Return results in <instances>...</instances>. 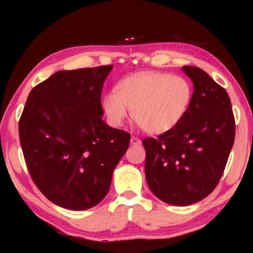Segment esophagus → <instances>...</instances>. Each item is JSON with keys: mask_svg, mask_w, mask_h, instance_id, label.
<instances>
[{"mask_svg": "<svg viewBox=\"0 0 253 253\" xmlns=\"http://www.w3.org/2000/svg\"><path fill=\"white\" fill-rule=\"evenodd\" d=\"M130 143H131V145H139L141 141H140L139 138H137V137H134V136H131Z\"/></svg>", "mask_w": 253, "mask_h": 253, "instance_id": "esophagus-1", "label": "esophagus"}]
</instances>
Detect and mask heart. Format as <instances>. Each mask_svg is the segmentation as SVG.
Wrapping results in <instances>:
<instances>
[{"instance_id":"1","label":"heart","mask_w":253,"mask_h":253,"mask_svg":"<svg viewBox=\"0 0 253 253\" xmlns=\"http://www.w3.org/2000/svg\"><path fill=\"white\" fill-rule=\"evenodd\" d=\"M188 79L165 72H143L124 79L103 98L109 122L121 126L132 112L148 133H164L177 126L192 100Z\"/></svg>"}]
</instances>
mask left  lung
Returning a JSON list of instances; mask_svg holds the SVG:
<instances>
[{"instance_id":"obj_1","label":"left lung","mask_w":253,"mask_h":253,"mask_svg":"<svg viewBox=\"0 0 253 253\" xmlns=\"http://www.w3.org/2000/svg\"><path fill=\"white\" fill-rule=\"evenodd\" d=\"M182 70L192 79V100L177 126L145 138V175L151 191L170 205H191L215 189L235 140L229 95L200 68Z\"/></svg>"}]
</instances>
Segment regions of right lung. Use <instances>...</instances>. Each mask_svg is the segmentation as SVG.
Returning <instances> with one entry per match:
<instances>
[{"label":"right lung","instance_id":"right-lung-1","mask_svg":"<svg viewBox=\"0 0 253 253\" xmlns=\"http://www.w3.org/2000/svg\"><path fill=\"white\" fill-rule=\"evenodd\" d=\"M113 65L57 71L34 86L20 116L19 139L34 184L69 210L98 205L130 133L101 116L102 86Z\"/></svg>","mask_w":253,"mask_h":253}]
</instances>
